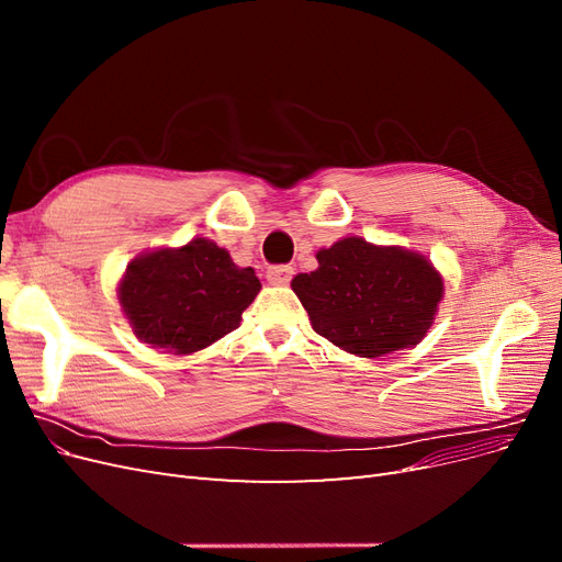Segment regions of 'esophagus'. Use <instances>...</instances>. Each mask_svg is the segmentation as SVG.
<instances>
[{
    "instance_id": "esophagus-1",
    "label": "esophagus",
    "mask_w": 562,
    "mask_h": 562,
    "mask_svg": "<svg viewBox=\"0 0 562 562\" xmlns=\"http://www.w3.org/2000/svg\"><path fill=\"white\" fill-rule=\"evenodd\" d=\"M293 279V267L291 265H274L267 269V281L271 285H285Z\"/></svg>"
}]
</instances>
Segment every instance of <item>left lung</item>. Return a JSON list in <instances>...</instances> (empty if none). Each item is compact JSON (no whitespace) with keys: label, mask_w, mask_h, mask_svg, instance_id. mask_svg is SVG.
<instances>
[{"label":"left lung","mask_w":562,"mask_h":562,"mask_svg":"<svg viewBox=\"0 0 562 562\" xmlns=\"http://www.w3.org/2000/svg\"><path fill=\"white\" fill-rule=\"evenodd\" d=\"M316 260L291 285L314 330L339 349L378 359L415 347L431 328L443 281L422 255L347 236Z\"/></svg>","instance_id":"obj_1"}]
</instances>
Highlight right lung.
<instances>
[{
	"instance_id": "add662e5",
	"label": "right lung",
	"mask_w": 562,
	"mask_h": 562,
	"mask_svg": "<svg viewBox=\"0 0 562 562\" xmlns=\"http://www.w3.org/2000/svg\"><path fill=\"white\" fill-rule=\"evenodd\" d=\"M260 288L252 267H236L225 248L194 239L133 260L119 300L140 342L192 353L239 328Z\"/></svg>"
}]
</instances>
